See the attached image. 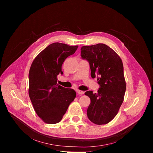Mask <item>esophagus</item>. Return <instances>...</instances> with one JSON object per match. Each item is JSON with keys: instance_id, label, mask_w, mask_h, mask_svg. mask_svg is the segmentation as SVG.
I'll list each match as a JSON object with an SVG mask.
<instances>
[{"instance_id": "obj_1", "label": "esophagus", "mask_w": 153, "mask_h": 153, "mask_svg": "<svg viewBox=\"0 0 153 153\" xmlns=\"http://www.w3.org/2000/svg\"><path fill=\"white\" fill-rule=\"evenodd\" d=\"M77 93L78 94H80V95H82L84 94V91H80V90H77Z\"/></svg>"}]
</instances>
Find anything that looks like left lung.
<instances>
[{
  "label": "left lung",
  "mask_w": 153,
  "mask_h": 153,
  "mask_svg": "<svg viewBox=\"0 0 153 153\" xmlns=\"http://www.w3.org/2000/svg\"><path fill=\"white\" fill-rule=\"evenodd\" d=\"M81 57L89 62L91 75L98 77V93L85 92L91 103L87 110V117L96 124H105L117 115L123 102L126 92L123 62L114 51L103 43L84 46Z\"/></svg>",
  "instance_id": "1"
}]
</instances>
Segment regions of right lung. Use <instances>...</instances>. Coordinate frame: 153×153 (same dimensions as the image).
Here are the masks:
<instances>
[{
    "mask_svg": "<svg viewBox=\"0 0 153 153\" xmlns=\"http://www.w3.org/2000/svg\"><path fill=\"white\" fill-rule=\"evenodd\" d=\"M78 46L54 43L41 52L32 63L29 94L36 114L46 123L61 121L75 98V91L58 85L57 77L63 74L64 60L74 54Z\"/></svg>",
    "mask_w": 153,
    "mask_h": 153,
    "instance_id": "add662e5",
    "label": "right lung"
}]
</instances>
